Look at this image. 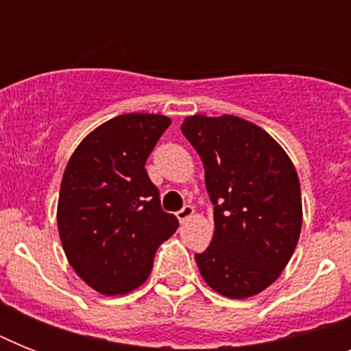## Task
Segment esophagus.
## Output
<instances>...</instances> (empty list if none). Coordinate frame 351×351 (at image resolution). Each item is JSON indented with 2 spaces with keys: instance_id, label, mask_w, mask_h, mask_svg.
Here are the masks:
<instances>
[{
  "instance_id": "34e87169",
  "label": "esophagus",
  "mask_w": 351,
  "mask_h": 351,
  "mask_svg": "<svg viewBox=\"0 0 351 351\" xmlns=\"http://www.w3.org/2000/svg\"><path fill=\"white\" fill-rule=\"evenodd\" d=\"M193 215H195V208H193V206H184V208L176 213V219L180 220V222H186L187 219H191Z\"/></svg>"
}]
</instances>
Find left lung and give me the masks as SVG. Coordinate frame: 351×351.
<instances>
[{"instance_id": "obj_1", "label": "left lung", "mask_w": 351, "mask_h": 351, "mask_svg": "<svg viewBox=\"0 0 351 351\" xmlns=\"http://www.w3.org/2000/svg\"><path fill=\"white\" fill-rule=\"evenodd\" d=\"M215 206L211 244L195 261L217 293L247 299L271 286L293 255L302 226L293 162L262 127L244 118L187 117Z\"/></svg>"}]
</instances>
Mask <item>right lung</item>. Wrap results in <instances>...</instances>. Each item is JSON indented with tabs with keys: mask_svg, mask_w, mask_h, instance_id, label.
<instances>
[{
	"mask_svg": "<svg viewBox=\"0 0 351 351\" xmlns=\"http://www.w3.org/2000/svg\"><path fill=\"white\" fill-rule=\"evenodd\" d=\"M171 125L162 114L107 120L69 158L58 200V231L69 264L101 295L129 293L147 280L154 253L178 228L160 206L145 162Z\"/></svg>",
	"mask_w": 351,
	"mask_h": 351,
	"instance_id": "obj_1",
	"label": "right lung"
}]
</instances>
